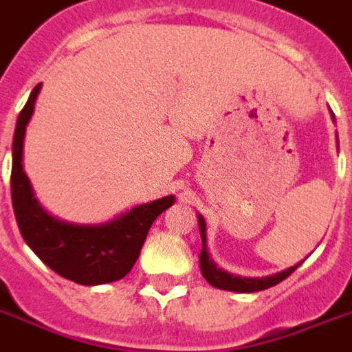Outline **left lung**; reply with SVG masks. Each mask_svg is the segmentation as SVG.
Instances as JSON below:
<instances>
[{
  "label": "left lung",
  "instance_id": "left-lung-1",
  "mask_svg": "<svg viewBox=\"0 0 352 352\" xmlns=\"http://www.w3.org/2000/svg\"><path fill=\"white\" fill-rule=\"evenodd\" d=\"M334 119V116H332ZM198 228H200V236H201V252H200V270L204 279L214 288L220 290H228V292H239V294H252V292H261L270 287L279 285L280 280H285L288 275L296 272V270L303 264L301 263L294 264L290 268L277 272V274L266 275V277H242V275H233L230 272H226L214 263L211 255H209V248H207V235H206V220L201 214H198Z\"/></svg>",
  "mask_w": 352,
  "mask_h": 352
}]
</instances>
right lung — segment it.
Segmentation results:
<instances>
[{
  "instance_id": "obj_1",
  "label": "right lung",
  "mask_w": 352,
  "mask_h": 352,
  "mask_svg": "<svg viewBox=\"0 0 352 352\" xmlns=\"http://www.w3.org/2000/svg\"><path fill=\"white\" fill-rule=\"evenodd\" d=\"M40 89L42 82L32 89L18 116L12 141L10 192L21 236L43 264L73 283L95 287L122 279L138 261L154 220L176 198L170 195L141 204L102 224H72L49 214L34 196L31 179L23 170L25 130Z\"/></svg>"
}]
</instances>
